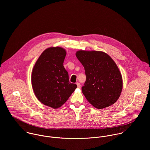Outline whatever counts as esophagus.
Masks as SVG:
<instances>
[{"label": "esophagus", "mask_w": 150, "mask_h": 150, "mask_svg": "<svg viewBox=\"0 0 150 150\" xmlns=\"http://www.w3.org/2000/svg\"><path fill=\"white\" fill-rule=\"evenodd\" d=\"M76 84H77V86H78V88H80V87H81V84L79 83V82H77Z\"/></svg>", "instance_id": "1"}]
</instances>
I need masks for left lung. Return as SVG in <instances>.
Segmentation results:
<instances>
[{
  "label": "left lung",
  "instance_id": "obj_1",
  "mask_svg": "<svg viewBox=\"0 0 150 150\" xmlns=\"http://www.w3.org/2000/svg\"><path fill=\"white\" fill-rule=\"evenodd\" d=\"M76 56L85 70L86 81L82 90L87 100L97 109L115 103L122 91V80L113 59L100 51L79 50Z\"/></svg>",
  "mask_w": 150,
  "mask_h": 150
}]
</instances>
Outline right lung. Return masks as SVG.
<instances>
[{"label": "right lung", "mask_w": 150, "mask_h": 150, "mask_svg": "<svg viewBox=\"0 0 150 150\" xmlns=\"http://www.w3.org/2000/svg\"><path fill=\"white\" fill-rule=\"evenodd\" d=\"M66 56L60 47L44 50L34 66L32 83L34 94L41 103L54 109L63 105L77 87L70 83L63 66Z\"/></svg>", "instance_id": "add662e5"}]
</instances>
